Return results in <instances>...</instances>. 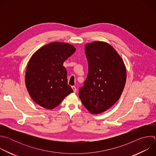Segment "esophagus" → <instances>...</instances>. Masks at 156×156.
<instances>
[{
	"label": "esophagus",
	"instance_id": "esophagus-1",
	"mask_svg": "<svg viewBox=\"0 0 156 156\" xmlns=\"http://www.w3.org/2000/svg\"><path fill=\"white\" fill-rule=\"evenodd\" d=\"M72 89H73V92H74V93H76V92H77V89H76V87L75 86H72Z\"/></svg>",
	"mask_w": 156,
	"mask_h": 156
}]
</instances>
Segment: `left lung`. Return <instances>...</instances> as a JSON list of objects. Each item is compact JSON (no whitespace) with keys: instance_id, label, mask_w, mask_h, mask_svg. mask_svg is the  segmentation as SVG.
I'll return each mask as SVG.
<instances>
[{"instance_id":"left-lung-1","label":"left lung","mask_w":156,"mask_h":156,"mask_svg":"<svg viewBox=\"0 0 156 156\" xmlns=\"http://www.w3.org/2000/svg\"><path fill=\"white\" fill-rule=\"evenodd\" d=\"M88 73L79 97L90 112H105L120 98L126 72L123 60L110 44L95 41L85 45Z\"/></svg>"}]
</instances>
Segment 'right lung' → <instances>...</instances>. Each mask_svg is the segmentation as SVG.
I'll use <instances>...</instances> for the list:
<instances>
[{
	"instance_id": "1",
	"label": "right lung",
	"mask_w": 156,
	"mask_h": 156,
	"mask_svg": "<svg viewBox=\"0 0 156 156\" xmlns=\"http://www.w3.org/2000/svg\"><path fill=\"white\" fill-rule=\"evenodd\" d=\"M76 49L71 44L51 42L37 51L27 66L25 84L32 99L40 106L52 109L73 91L68 84L63 63Z\"/></svg>"
}]
</instances>
